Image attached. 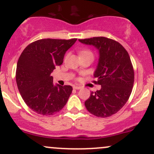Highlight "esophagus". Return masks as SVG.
Wrapping results in <instances>:
<instances>
[{"mask_svg":"<svg viewBox=\"0 0 154 154\" xmlns=\"http://www.w3.org/2000/svg\"><path fill=\"white\" fill-rule=\"evenodd\" d=\"M73 88H74V89H75V90H79V89H81V88H81L80 86L75 85V86H74V87H73Z\"/></svg>","mask_w":154,"mask_h":154,"instance_id":"1","label":"esophagus"}]
</instances>
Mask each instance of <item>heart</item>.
Instances as JSON below:
<instances>
[{
	"label": "heart",
	"mask_w": 154,
	"mask_h": 154,
	"mask_svg": "<svg viewBox=\"0 0 154 154\" xmlns=\"http://www.w3.org/2000/svg\"><path fill=\"white\" fill-rule=\"evenodd\" d=\"M92 54V53L89 51H81L80 54Z\"/></svg>",
	"instance_id": "b5f03b06"
}]
</instances>
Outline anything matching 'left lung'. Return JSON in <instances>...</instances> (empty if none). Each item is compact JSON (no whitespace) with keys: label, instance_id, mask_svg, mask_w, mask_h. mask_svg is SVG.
<instances>
[{"label":"left lung","instance_id":"obj_1","mask_svg":"<svg viewBox=\"0 0 154 154\" xmlns=\"http://www.w3.org/2000/svg\"><path fill=\"white\" fill-rule=\"evenodd\" d=\"M99 52L94 83L101 85L85 102L87 110L98 117L116 114L127 103L134 84V69L128 51L116 40L104 37L79 40Z\"/></svg>","mask_w":154,"mask_h":154}]
</instances>
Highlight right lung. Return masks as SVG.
Segmentation results:
<instances>
[{"instance_id": "obj_1", "label": "right lung", "mask_w": 154, "mask_h": 154, "mask_svg": "<svg viewBox=\"0 0 154 154\" xmlns=\"http://www.w3.org/2000/svg\"><path fill=\"white\" fill-rule=\"evenodd\" d=\"M77 39H41L28 45L19 56L16 80L23 100L29 109L43 116L54 115L66 105L70 85H54L51 74L62 64L66 51Z\"/></svg>"}]
</instances>
